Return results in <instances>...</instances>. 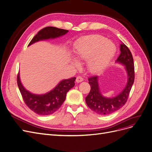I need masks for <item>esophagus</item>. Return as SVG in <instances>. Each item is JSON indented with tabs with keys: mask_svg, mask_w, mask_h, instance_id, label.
I'll use <instances>...</instances> for the list:
<instances>
[{
	"mask_svg": "<svg viewBox=\"0 0 152 152\" xmlns=\"http://www.w3.org/2000/svg\"><path fill=\"white\" fill-rule=\"evenodd\" d=\"M76 81V82H77V83H81V82H82V81H83V78L81 76H77Z\"/></svg>",
	"mask_w": 152,
	"mask_h": 152,
	"instance_id": "esophagus-1",
	"label": "esophagus"
}]
</instances>
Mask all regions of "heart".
Masks as SVG:
<instances>
[{
  "label": "heart",
  "mask_w": 152,
  "mask_h": 152,
  "mask_svg": "<svg viewBox=\"0 0 152 152\" xmlns=\"http://www.w3.org/2000/svg\"><path fill=\"white\" fill-rule=\"evenodd\" d=\"M115 45L104 37L99 35H91L77 43L74 53L77 60L87 61L88 68L92 73H97L106 68L115 53ZM76 66L79 63L72 60Z\"/></svg>",
  "instance_id": "1"
}]
</instances>
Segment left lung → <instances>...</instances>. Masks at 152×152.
Here are the masks:
<instances>
[{
	"instance_id": "8db88e82",
	"label": "left lung",
	"mask_w": 152,
	"mask_h": 152,
	"mask_svg": "<svg viewBox=\"0 0 152 152\" xmlns=\"http://www.w3.org/2000/svg\"><path fill=\"white\" fill-rule=\"evenodd\" d=\"M121 54L116 62L124 65L127 72L128 80L126 86L121 93L113 98L104 97L99 88L98 77L94 76L89 77V84L91 90L86 97V102L88 106L96 113L100 115H109L114 113L126 103L132 87L134 82L135 72L132 55L129 48L124 43L120 46Z\"/></svg>"
}]
</instances>
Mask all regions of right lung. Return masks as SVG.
Instances as JSON below:
<instances>
[{
  "instance_id": "right-lung-1",
  "label": "right lung",
  "mask_w": 152,
  "mask_h": 152,
  "mask_svg": "<svg viewBox=\"0 0 152 152\" xmlns=\"http://www.w3.org/2000/svg\"><path fill=\"white\" fill-rule=\"evenodd\" d=\"M68 30L58 28L54 27H47L41 30L33 38L28 46L43 39L55 38L63 36ZM76 77L62 80L56 86L47 94L37 95L26 90L20 80L19 72L17 75V84L23 99L28 108L38 115H47L53 114L64 102L67 92L74 87Z\"/></svg>"
}]
</instances>
